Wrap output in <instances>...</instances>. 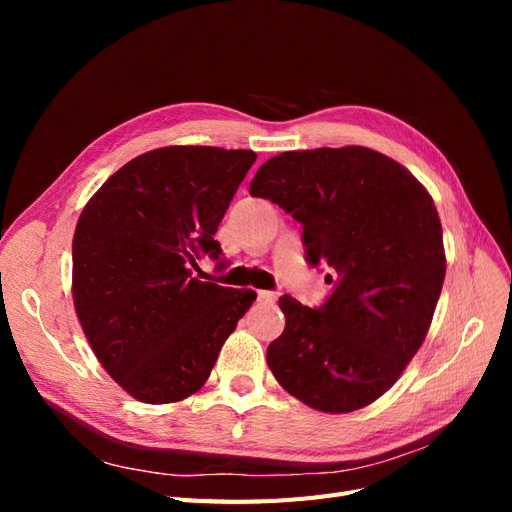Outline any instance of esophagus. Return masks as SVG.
<instances>
[{"mask_svg":"<svg viewBox=\"0 0 512 512\" xmlns=\"http://www.w3.org/2000/svg\"><path fill=\"white\" fill-rule=\"evenodd\" d=\"M258 294V301H262V303H275V292H271V290H258L256 292Z\"/></svg>","mask_w":512,"mask_h":512,"instance_id":"esophagus-1","label":"esophagus"}]
</instances>
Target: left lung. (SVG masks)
I'll use <instances>...</instances> for the list:
<instances>
[{"mask_svg":"<svg viewBox=\"0 0 512 512\" xmlns=\"http://www.w3.org/2000/svg\"><path fill=\"white\" fill-rule=\"evenodd\" d=\"M250 194L303 226L305 258L333 290L312 309L284 297L269 344L275 380L305 406L344 414L384 395L425 342L444 284L442 224L408 168L367 147L286 151Z\"/></svg>","mask_w":512,"mask_h":512,"instance_id":"8db88e82","label":"left lung"}]
</instances>
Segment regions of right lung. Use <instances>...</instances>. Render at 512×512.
<instances>
[{
  "label": "right lung",
  "mask_w": 512,
  "mask_h": 512,
  "mask_svg": "<svg viewBox=\"0 0 512 512\" xmlns=\"http://www.w3.org/2000/svg\"><path fill=\"white\" fill-rule=\"evenodd\" d=\"M256 153L162 147L143 153L85 205L72 239V297L87 342L123 391L143 404L196 393L254 290L200 282L213 239Z\"/></svg>",
  "instance_id": "right-lung-1"
}]
</instances>
